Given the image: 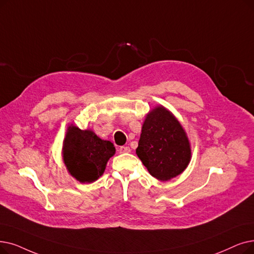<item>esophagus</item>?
Wrapping results in <instances>:
<instances>
[{
	"label": "esophagus",
	"mask_w": 254,
	"mask_h": 254,
	"mask_svg": "<svg viewBox=\"0 0 254 254\" xmlns=\"http://www.w3.org/2000/svg\"><path fill=\"white\" fill-rule=\"evenodd\" d=\"M119 152L120 153H127V152H130V148L128 146H121L119 148Z\"/></svg>",
	"instance_id": "obj_1"
}]
</instances>
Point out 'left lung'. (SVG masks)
<instances>
[{
    "instance_id": "left-lung-1",
    "label": "left lung",
    "mask_w": 254,
    "mask_h": 254,
    "mask_svg": "<svg viewBox=\"0 0 254 254\" xmlns=\"http://www.w3.org/2000/svg\"><path fill=\"white\" fill-rule=\"evenodd\" d=\"M136 153L153 178L166 182L188 167L192 149L178 118L159 105L150 110L143 121Z\"/></svg>"
}]
</instances>
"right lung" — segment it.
Listing matches in <instances>:
<instances>
[{
    "instance_id": "add662e5",
    "label": "right lung",
    "mask_w": 254,
    "mask_h": 254,
    "mask_svg": "<svg viewBox=\"0 0 254 254\" xmlns=\"http://www.w3.org/2000/svg\"><path fill=\"white\" fill-rule=\"evenodd\" d=\"M111 141L103 140L90 128L69 125L62 145L66 170L82 184L93 183L104 174L107 163L115 154Z\"/></svg>"
}]
</instances>
